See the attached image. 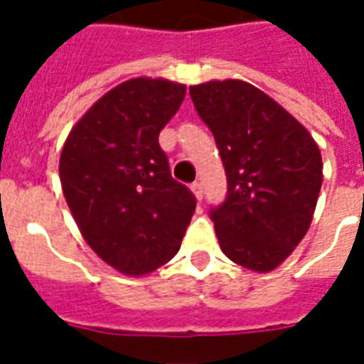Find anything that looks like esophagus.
<instances>
[{"mask_svg": "<svg viewBox=\"0 0 364 364\" xmlns=\"http://www.w3.org/2000/svg\"><path fill=\"white\" fill-rule=\"evenodd\" d=\"M191 191H193V195H195V197H197L198 200L203 198V185H200V183H198V181H195V183H193V185H191Z\"/></svg>", "mask_w": 364, "mask_h": 364, "instance_id": "esophagus-1", "label": "esophagus"}]
</instances>
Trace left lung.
Returning a JSON list of instances; mask_svg holds the SVG:
<instances>
[{"instance_id":"1","label":"left lung","mask_w":364,"mask_h":364,"mask_svg":"<svg viewBox=\"0 0 364 364\" xmlns=\"http://www.w3.org/2000/svg\"><path fill=\"white\" fill-rule=\"evenodd\" d=\"M189 93L228 177L226 200L210 210L220 250L242 267L269 273L312 224L321 187L320 148L252 83L213 80L191 85Z\"/></svg>"}]
</instances>
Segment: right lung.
<instances>
[{"instance_id": "right-lung-1", "label": "right lung", "mask_w": 364, "mask_h": 364, "mask_svg": "<svg viewBox=\"0 0 364 364\" xmlns=\"http://www.w3.org/2000/svg\"><path fill=\"white\" fill-rule=\"evenodd\" d=\"M185 90L161 77L122 82L75 122L60 154L62 191L83 240L128 277L151 273L179 252L197 206L158 142Z\"/></svg>"}]
</instances>
